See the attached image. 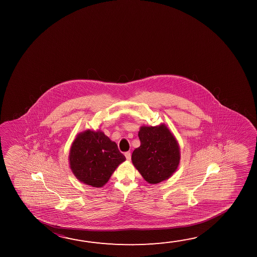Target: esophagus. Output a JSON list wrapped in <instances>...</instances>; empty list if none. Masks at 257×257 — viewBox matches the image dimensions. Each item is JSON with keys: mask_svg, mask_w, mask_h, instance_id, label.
<instances>
[{"mask_svg": "<svg viewBox=\"0 0 257 257\" xmlns=\"http://www.w3.org/2000/svg\"><path fill=\"white\" fill-rule=\"evenodd\" d=\"M124 156H125V158H126L127 160H131V152H127L124 153Z\"/></svg>", "mask_w": 257, "mask_h": 257, "instance_id": "1", "label": "esophagus"}]
</instances>
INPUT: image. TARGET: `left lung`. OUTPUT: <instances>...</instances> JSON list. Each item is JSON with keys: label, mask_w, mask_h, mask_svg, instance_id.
I'll return each instance as SVG.
<instances>
[{"label": "left lung", "mask_w": 257, "mask_h": 257, "mask_svg": "<svg viewBox=\"0 0 257 257\" xmlns=\"http://www.w3.org/2000/svg\"><path fill=\"white\" fill-rule=\"evenodd\" d=\"M141 146L132 154L136 169L149 184H159L176 172L180 162V148L164 123L140 128Z\"/></svg>", "instance_id": "8db88e82"}]
</instances>
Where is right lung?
I'll return each instance as SVG.
<instances>
[{
	"label": "right lung",
	"instance_id": "add662e5",
	"mask_svg": "<svg viewBox=\"0 0 257 257\" xmlns=\"http://www.w3.org/2000/svg\"><path fill=\"white\" fill-rule=\"evenodd\" d=\"M125 157L101 131L86 130L73 141L69 153L72 173L78 180L93 187H102L109 180Z\"/></svg>",
	"mask_w": 257,
	"mask_h": 257
}]
</instances>
